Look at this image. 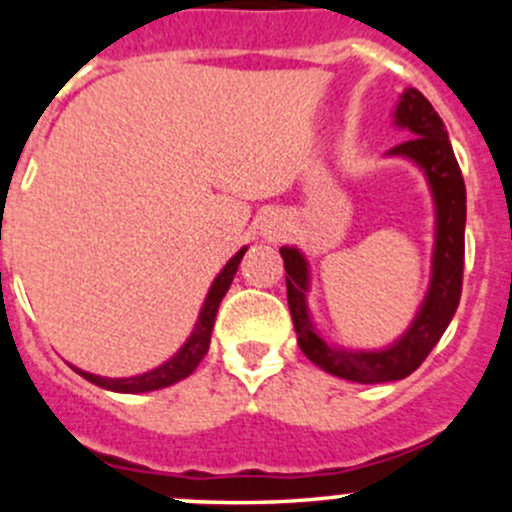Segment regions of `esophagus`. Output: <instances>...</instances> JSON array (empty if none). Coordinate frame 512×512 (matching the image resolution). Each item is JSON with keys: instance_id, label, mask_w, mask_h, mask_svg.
<instances>
[{"instance_id": "34e87169", "label": "esophagus", "mask_w": 512, "mask_h": 512, "mask_svg": "<svg viewBox=\"0 0 512 512\" xmlns=\"http://www.w3.org/2000/svg\"><path fill=\"white\" fill-rule=\"evenodd\" d=\"M265 227H267L265 235H270V237H277V235H280V230H282V227L275 225V223H270V225H265Z\"/></svg>"}]
</instances>
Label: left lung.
Returning <instances> with one entry per match:
<instances>
[{
    "label": "left lung",
    "mask_w": 512,
    "mask_h": 512,
    "mask_svg": "<svg viewBox=\"0 0 512 512\" xmlns=\"http://www.w3.org/2000/svg\"><path fill=\"white\" fill-rule=\"evenodd\" d=\"M396 123L409 128V141L391 148V156L416 160L431 183L436 198V252L433 280L421 312L409 332L384 352H342L324 344L314 332L307 312V262L294 247H282L287 270V304L292 312L299 349L312 364L339 379L356 384H384L406 379L426 361L431 349L446 332L456 314L463 289V255H466V185L458 160L453 156L446 126L433 111L428 98L416 89H406L396 106Z\"/></svg>",
    "instance_id": "1"
}]
</instances>
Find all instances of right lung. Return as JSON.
I'll return each instance as SVG.
<instances>
[{"mask_svg":"<svg viewBox=\"0 0 512 512\" xmlns=\"http://www.w3.org/2000/svg\"><path fill=\"white\" fill-rule=\"evenodd\" d=\"M242 255H245V247H242V250L237 252L230 262H227L225 270L220 272L218 280L213 282V287H210L208 299H205L203 312H200V319H198V324H195L193 334H190L188 342L183 344V349H180L173 359L165 361V364L158 366V369L146 371V374L131 376V379H106V376H94V374H89V371H81L74 366L76 374H81L86 381L101 386V389L118 391V394H143V391L165 389V386L175 384V381H180V379H185V376L193 374L195 366H198L200 361H203V356L208 354L210 332H213L215 314H218L220 302H223L227 287H230L232 277H235Z\"/></svg>","mask_w":512,"mask_h":512,"instance_id":"obj_1","label":"right lung"}]
</instances>
